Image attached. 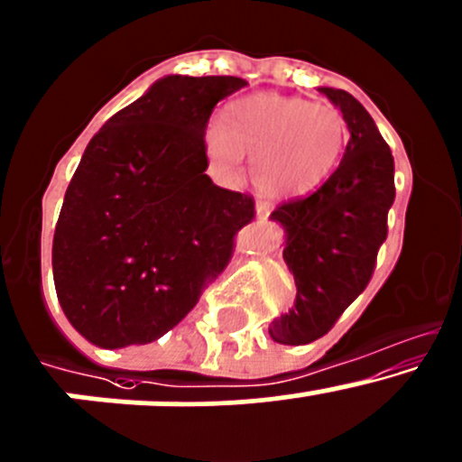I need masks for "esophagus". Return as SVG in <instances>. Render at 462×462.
I'll list each match as a JSON object with an SVG mask.
<instances>
[{"label": "esophagus", "mask_w": 462, "mask_h": 462, "mask_svg": "<svg viewBox=\"0 0 462 462\" xmlns=\"http://www.w3.org/2000/svg\"><path fill=\"white\" fill-rule=\"evenodd\" d=\"M272 212V203L270 201H259L256 203V217L259 218H268Z\"/></svg>", "instance_id": "obj_1"}]
</instances>
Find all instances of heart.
<instances>
[{
    "label": "heart",
    "mask_w": 462,
    "mask_h": 462,
    "mask_svg": "<svg viewBox=\"0 0 462 462\" xmlns=\"http://www.w3.org/2000/svg\"><path fill=\"white\" fill-rule=\"evenodd\" d=\"M347 139V121L337 106L281 95H250L223 110L206 133L208 152L226 172H236L244 154L261 192L292 197L314 190L337 168Z\"/></svg>",
    "instance_id": "heart-1"
}]
</instances>
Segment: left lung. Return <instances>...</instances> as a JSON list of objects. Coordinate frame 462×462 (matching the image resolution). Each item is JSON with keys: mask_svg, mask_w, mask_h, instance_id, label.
I'll return each instance as SVG.
<instances>
[{"mask_svg": "<svg viewBox=\"0 0 462 462\" xmlns=\"http://www.w3.org/2000/svg\"><path fill=\"white\" fill-rule=\"evenodd\" d=\"M320 92L341 108L349 142L323 186L272 212L288 232L283 259L296 283L294 308L270 325V337L283 346L325 337L367 288L396 197L394 157L370 113L346 90Z\"/></svg>", "mask_w": 462, "mask_h": 462, "instance_id": "1", "label": "left lung"}]
</instances>
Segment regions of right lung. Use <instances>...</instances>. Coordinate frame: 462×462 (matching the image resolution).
I'll use <instances>...</instances> for the list:
<instances>
[{
  "instance_id": "obj_1",
  "label": "right lung",
  "mask_w": 462,
  "mask_h": 462,
  "mask_svg": "<svg viewBox=\"0 0 462 462\" xmlns=\"http://www.w3.org/2000/svg\"><path fill=\"white\" fill-rule=\"evenodd\" d=\"M239 77L170 75L90 139L52 239V274L72 328L99 347L157 341L227 268L250 194L208 177L206 128Z\"/></svg>"
}]
</instances>
